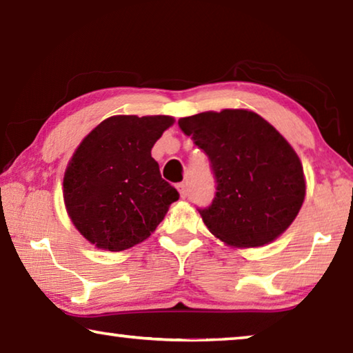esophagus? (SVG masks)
<instances>
[{
	"mask_svg": "<svg viewBox=\"0 0 353 353\" xmlns=\"http://www.w3.org/2000/svg\"><path fill=\"white\" fill-rule=\"evenodd\" d=\"M177 190H179V193H181L182 198H185V196L188 194V187H187V183H185V182L179 183V185H177Z\"/></svg>",
	"mask_w": 353,
	"mask_h": 353,
	"instance_id": "1",
	"label": "esophagus"
}]
</instances>
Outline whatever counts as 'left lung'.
<instances>
[{
    "label": "left lung",
    "mask_w": 353,
    "mask_h": 353,
    "mask_svg": "<svg viewBox=\"0 0 353 353\" xmlns=\"http://www.w3.org/2000/svg\"><path fill=\"white\" fill-rule=\"evenodd\" d=\"M179 128L210 160L216 193L198 210L214 236L256 248L288 229L305 198V179L294 149L266 119L225 109L181 118Z\"/></svg>",
    "instance_id": "1"
}]
</instances>
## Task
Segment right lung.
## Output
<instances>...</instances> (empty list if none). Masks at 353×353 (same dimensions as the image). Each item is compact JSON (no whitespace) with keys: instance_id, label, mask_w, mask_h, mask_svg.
Returning <instances> with one entry per match:
<instances>
[{"instance_id":"add662e5","label":"right lung","mask_w":353,"mask_h":353,"mask_svg":"<svg viewBox=\"0 0 353 353\" xmlns=\"http://www.w3.org/2000/svg\"><path fill=\"white\" fill-rule=\"evenodd\" d=\"M172 123L165 115L110 117L77 146L63 201L76 229L97 248L118 252L145 241L179 199L151 155Z\"/></svg>"}]
</instances>
